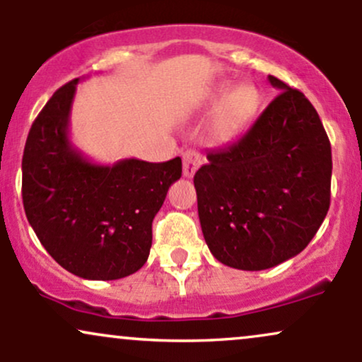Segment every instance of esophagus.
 Listing matches in <instances>:
<instances>
[{"label":"esophagus","mask_w":362,"mask_h":362,"mask_svg":"<svg viewBox=\"0 0 362 362\" xmlns=\"http://www.w3.org/2000/svg\"><path fill=\"white\" fill-rule=\"evenodd\" d=\"M202 165V158L195 149H187L184 153V177L190 178Z\"/></svg>","instance_id":"1"}]
</instances>
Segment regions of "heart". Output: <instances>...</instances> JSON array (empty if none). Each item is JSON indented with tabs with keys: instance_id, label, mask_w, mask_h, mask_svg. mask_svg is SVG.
I'll return each mask as SVG.
<instances>
[{
	"instance_id": "1",
	"label": "heart",
	"mask_w": 362,
	"mask_h": 362,
	"mask_svg": "<svg viewBox=\"0 0 362 362\" xmlns=\"http://www.w3.org/2000/svg\"><path fill=\"white\" fill-rule=\"evenodd\" d=\"M230 83H219L206 95L202 105L216 112L209 124V138L216 143H228L242 131L248 119L259 107V90L250 83L235 86L230 90Z\"/></svg>"
}]
</instances>
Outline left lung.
I'll use <instances>...</instances> for the list:
<instances>
[{"label":"left lung","instance_id":"8db88e82","mask_svg":"<svg viewBox=\"0 0 362 362\" xmlns=\"http://www.w3.org/2000/svg\"><path fill=\"white\" fill-rule=\"evenodd\" d=\"M279 90L231 146L207 153L195 172L202 235L221 264L276 267L303 252L330 206L332 149L317 110L300 90Z\"/></svg>","mask_w":362,"mask_h":362}]
</instances>
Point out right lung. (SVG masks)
Wrapping results in <instances>:
<instances>
[{"mask_svg":"<svg viewBox=\"0 0 362 362\" xmlns=\"http://www.w3.org/2000/svg\"><path fill=\"white\" fill-rule=\"evenodd\" d=\"M78 81L61 86L32 124L22 160L23 207L61 267L83 279L114 281L146 264L153 219L182 177V160L100 165L83 155L69 138Z\"/></svg>","mask_w":362,"mask_h":362,"instance_id":"right-lung-1","label":"right lung"}]
</instances>
